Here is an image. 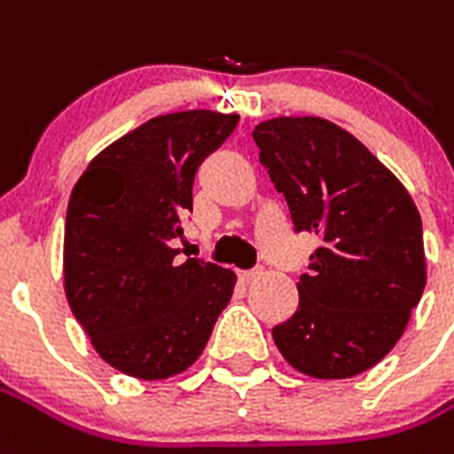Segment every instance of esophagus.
Here are the masks:
<instances>
[{"label":"esophagus","instance_id":"esophagus-1","mask_svg":"<svg viewBox=\"0 0 454 454\" xmlns=\"http://www.w3.org/2000/svg\"><path fill=\"white\" fill-rule=\"evenodd\" d=\"M260 275H262V268H253V270H243V272H240V278H243V280H246V282L255 280V278H260Z\"/></svg>","mask_w":454,"mask_h":454}]
</instances>
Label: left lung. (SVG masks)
Returning a JSON list of instances; mask_svg holds the SVG:
<instances>
[{"instance_id": "left-lung-1", "label": "left lung", "mask_w": 454, "mask_h": 454, "mask_svg": "<svg viewBox=\"0 0 454 454\" xmlns=\"http://www.w3.org/2000/svg\"><path fill=\"white\" fill-rule=\"evenodd\" d=\"M253 139L294 231L319 238L297 280V312L272 339L307 376L351 379L395 347L423 297L420 214L403 184L329 120L275 117Z\"/></svg>"}]
</instances>
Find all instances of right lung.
I'll return each mask as SVG.
<instances>
[{
    "mask_svg": "<svg viewBox=\"0 0 454 454\" xmlns=\"http://www.w3.org/2000/svg\"><path fill=\"white\" fill-rule=\"evenodd\" d=\"M238 115L186 110L147 120L100 152L73 186L63 280L73 315L117 371L157 381L204 351L236 275L179 260L182 218L194 206L201 161Z\"/></svg>",
    "mask_w": 454,
    "mask_h": 454,
    "instance_id": "1",
    "label": "right lung"
}]
</instances>
